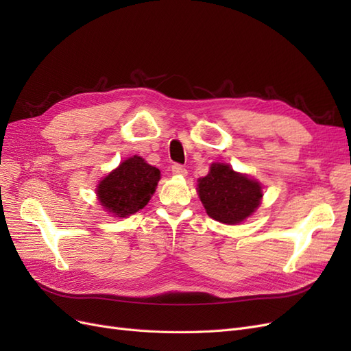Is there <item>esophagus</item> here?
Wrapping results in <instances>:
<instances>
[{
	"instance_id": "34e87169",
	"label": "esophagus",
	"mask_w": 351,
	"mask_h": 351,
	"mask_svg": "<svg viewBox=\"0 0 351 351\" xmlns=\"http://www.w3.org/2000/svg\"><path fill=\"white\" fill-rule=\"evenodd\" d=\"M171 171L176 176H187V169L183 165H180V164H174L171 167Z\"/></svg>"
}]
</instances>
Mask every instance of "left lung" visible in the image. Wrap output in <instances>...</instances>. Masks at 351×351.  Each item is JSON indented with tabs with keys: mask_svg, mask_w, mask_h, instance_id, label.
<instances>
[{
	"mask_svg": "<svg viewBox=\"0 0 351 351\" xmlns=\"http://www.w3.org/2000/svg\"><path fill=\"white\" fill-rule=\"evenodd\" d=\"M197 182V193L206 214L228 226L249 218L259 208L263 196L256 180L221 162L212 164L208 176Z\"/></svg>",
	"mask_w": 351,
	"mask_h": 351,
	"instance_id": "left-lung-1",
	"label": "left lung"
}]
</instances>
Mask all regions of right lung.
Wrapping results in <instances>:
<instances>
[{"label": "right lung", "instance_id": "add662e5", "mask_svg": "<svg viewBox=\"0 0 351 351\" xmlns=\"http://www.w3.org/2000/svg\"><path fill=\"white\" fill-rule=\"evenodd\" d=\"M161 171L147 164L141 156L125 159L99 182L97 196L107 212L119 218H127L146 206L155 193Z\"/></svg>", "mask_w": 351, "mask_h": 351}]
</instances>
